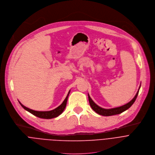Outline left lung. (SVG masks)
<instances>
[{
  "instance_id": "left-lung-1",
  "label": "left lung",
  "mask_w": 155,
  "mask_h": 155,
  "mask_svg": "<svg viewBox=\"0 0 155 155\" xmlns=\"http://www.w3.org/2000/svg\"><path fill=\"white\" fill-rule=\"evenodd\" d=\"M140 85H140L138 91L137 92V94H136V95L134 96V97L129 103H128L124 105H123L121 106L114 107V108H112V109L103 108V107L99 106L98 105H97L94 101H93L92 99L90 98L89 94H88V101H89L91 109L94 110L95 112H97V114H98L101 115H103V116H111V115H114L120 114L122 113L123 112H124V111L127 110V109H128L133 104V103L136 101L137 97L138 95L139 91L140 88Z\"/></svg>"
}]
</instances>
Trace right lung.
<instances>
[{
  "label": "right lung",
  "instance_id": "1",
  "mask_svg": "<svg viewBox=\"0 0 155 155\" xmlns=\"http://www.w3.org/2000/svg\"><path fill=\"white\" fill-rule=\"evenodd\" d=\"M70 93V90L68 91L67 96L65 98V99L64 100V101H63V103H61L59 106H58L57 107H56L55 109H54L53 110H49V111H37V110L30 109L24 106L23 104H22L20 103V101H19V104H21V106L25 110L33 114L34 115H35L37 117L41 118L51 119V118H55V117H58V115H60L61 113L64 112V110H65V109L66 107V105H67V100H68V98Z\"/></svg>",
  "mask_w": 155,
  "mask_h": 155
}]
</instances>
